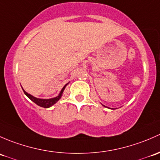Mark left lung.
Instances as JSON below:
<instances>
[{
    "label": "left lung",
    "mask_w": 160,
    "mask_h": 160,
    "mask_svg": "<svg viewBox=\"0 0 160 160\" xmlns=\"http://www.w3.org/2000/svg\"><path fill=\"white\" fill-rule=\"evenodd\" d=\"M103 105V106H105V107H106V106H105V105Z\"/></svg>",
    "instance_id": "1"
}]
</instances>
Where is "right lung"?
Segmentation results:
<instances>
[{"mask_svg": "<svg viewBox=\"0 0 160 160\" xmlns=\"http://www.w3.org/2000/svg\"><path fill=\"white\" fill-rule=\"evenodd\" d=\"M68 85V83H67L66 85H65V86L62 88V89L61 90L60 93L58 94V96L55 97V98H36V97L33 96V95H31V94H28V92H26L24 91V89H23V91H24V93L26 95H27L28 97L31 100L32 102H34L35 104H37L38 105H39V106L41 107H44V108H49V107L52 106L54 104H55L56 102H57L58 101L59 99H60L61 98H62V94H63L64 92V90H65V87L67 86V85ZM22 88V87H21Z\"/></svg>", "mask_w": 160, "mask_h": 160, "instance_id": "right-lung-1", "label": "right lung"}]
</instances>
